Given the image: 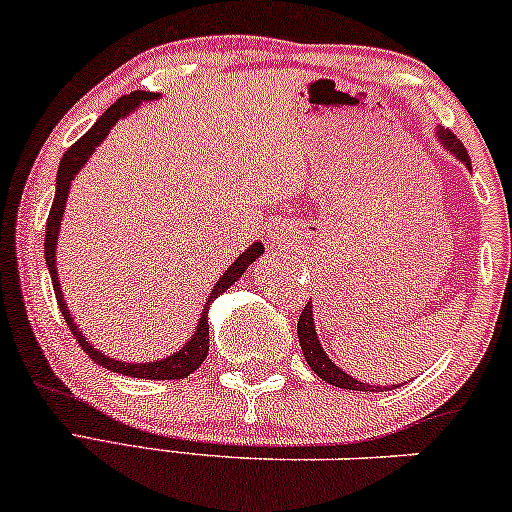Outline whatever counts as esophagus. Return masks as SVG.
I'll use <instances>...</instances> for the list:
<instances>
[{"label":"esophagus","instance_id":"esophagus-1","mask_svg":"<svg viewBox=\"0 0 512 512\" xmlns=\"http://www.w3.org/2000/svg\"><path fill=\"white\" fill-rule=\"evenodd\" d=\"M270 242H272V244H280V230H277V228H275V232H272Z\"/></svg>","mask_w":512,"mask_h":512}]
</instances>
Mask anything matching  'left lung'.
I'll return each mask as SVG.
<instances>
[{"mask_svg":"<svg viewBox=\"0 0 512 512\" xmlns=\"http://www.w3.org/2000/svg\"><path fill=\"white\" fill-rule=\"evenodd\" d=\"M435 136H437V141H440L444 150L451 152V155L459 159L461 164H466L468 169H473V167H470L468 150L463 148V143L454 134H451V131L437 129ZM298 343H301L303 357H305V362L310 364V369H313L315 374L322 378V381L331 383V386L343 388V390H360V393H383V390L397 388V383H395V386H371V383L357 381V378L350 376L348 371L336 367V364L329 360V355L324 353L320 336H317V329H315L313 301L305 305L303 313H301V320H298Z\"/></svg>","mask_w":512,"mask_h":512,"instance_id":"1","label":"left lung"}]
</instances>
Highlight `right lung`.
<instances>
[{"label": "right lung", "mask_w": 512, "mask_h": 512, "mask_svg": "<svg viewBox=\"0 0 512 512\" xmlns=\"http://www.w3.org/2000/svg\"><path fill=\"white\" fill-rule=\"evenodd\" d=\"M159 94H152V91H134V94H126L122 98H117L115 103L110 105L108 110L103 112L101 117L96 119V124L91 126L86 134L79 138V141L72 145V148L65 152L61 159V167H58L56 174V197H53L49 218H46V237H44V256H46V268H49L51 282H53V291H56V301L58 308H61L63 320L68 322V327L72 331V336L77 338V343L82 345V350L91 357L96 364H101L108 371H115V374H124L131 378H150V381H171V378H185L192 371L202 367V362L207 360L209 353V322H207V313L209 305L216 301L223 291H228L232 284H235L240 277L244 275V270L249 268L251 263L256 261L258 256L263 254V244L254 242L249 244L247 249L242 251L240 256L235 258V263H230V268L218 277V282L211 289V294L204 303L202 313H199V322L192 336L188 338V343H183L176 353H171L162 360H152V362H122L117 357H110L101 353L96 345H91L89 338H86L79 327L72 320L68 303L63 298V289H61V280H58V270H56V247H58V232H61V223H63V214H65V202H68L70 195V185L75 181V176L79 174V169L84 167L86 159L94 155V150L105 141V136L110 134L112 126L117 124V119H122L131 112L141 108L143 103L148 101H157Z\"/></svg>", "instance_id": "add662e5"}]
</instances>
